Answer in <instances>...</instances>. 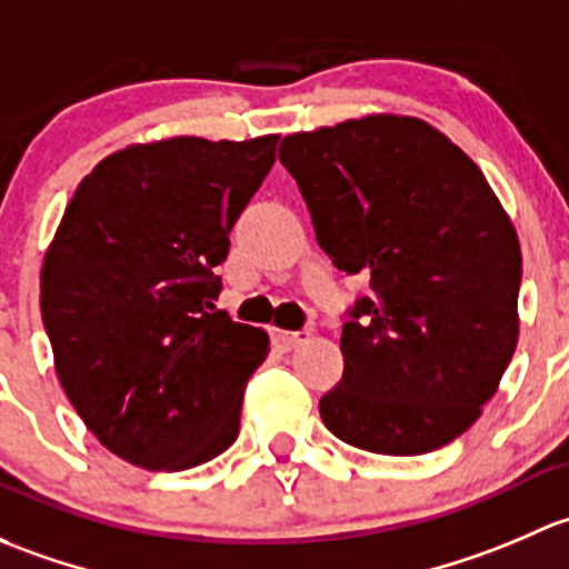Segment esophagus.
<instances>
[{
  "label": "esophagus",
  "mask_w": 569,
  "mask_h": 569,
  "mask_svg": "<svg viewBox=\"0 0 569 569\" xmlns=\"http://www.w3.org/2000/svg\"><path fill=\"white\" fill-rule=\"evenodd\" d=\"M303 333H307V331H284V328H273L271 337H273V342H277L282 350H292L298 342H301Z\"/></svg>",
  "instance_id": "obj_1"
}]
</instances>
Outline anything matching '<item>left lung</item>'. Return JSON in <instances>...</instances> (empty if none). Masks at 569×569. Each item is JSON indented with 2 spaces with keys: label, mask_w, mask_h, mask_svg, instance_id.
Wrapping results in <instances>:
<instances>
[{
  "label": "left lung",
  "mask_w": 569,
  "mask_h": 569,
  "mask_svg": "<svg viewBox=\"0 0 569 569\" xmlns=\"http://www.w3.org/2000/svg\"><path fill=\"white\" fill-rule=\"evenodd\" d=\"M320 249L370 277L342 326V380L320 397L339 441L425 455L462 436L518 345L523 260L509 216L458 144L372 114L282 139Z\"/></svg>",
  "instance_id": "1"
}]
</instances>
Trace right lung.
I'll use <instances>...</instances> for the list:
<instances>
[{"instance_id":"add662e5","label":"right lung","mask_w":569,"mask_h":569,"mask_svg":"<svg viewBox=\"0 0 569 569\" xmlns=\"http://www.w3.org/2000/svg\"><path fill=\"white\" fill-rule=\"evenodd\" d=\"M277 142L131 144L68 202L40 271V312L70 406L117 458L183 471L238 438L268 333L213 307V268Z\"/></svg>"}]
</instances>
